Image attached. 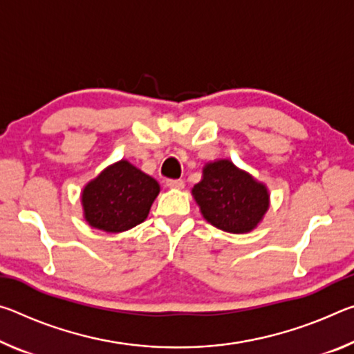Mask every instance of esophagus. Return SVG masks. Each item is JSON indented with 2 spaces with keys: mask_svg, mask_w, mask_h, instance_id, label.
I'll return each instance as SVG.
<instances>
[{
  "mask_svg": "<svg viewBox=\"0 0 354 354\" xmlns=\"http://www.w3.org/2000/svg\"><path fill=\"white\" fill-rule=\"evenodd\" d=\"M165 185L170 189H183L184 187V181L183 179H167Z\"/></svg>",
  "mask_w": 354,
  "mask_h": 354,
  "instance_id": "obj_1",
  "label": "esophagus"
}]
</instances>
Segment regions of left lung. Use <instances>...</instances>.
Listing matches in <instances>:
<instances>
[{
  "mask_svg": "<svg viewBox=\"0 0 354 354\" xmlns=\"http://www.w3.org/2000/svg\"><path fill=\"white\" fill-rule=\"evenodd\" d=\"M192 195L209 223L232 234L253 231L270 205L266 185L227 159L206 164Z\"/></svg>",
  "mask_w": 354,
  "mask_h": 354,
  "instance_id": "left-lung-1",
  "label": "left lung"
}]
</instances>
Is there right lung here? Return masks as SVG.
<instances>
[{
	"mask_svg": "<svg viewBox=\"0 0 354 354\" xmlns=\"http://www.w3.org/2000/svg\"><path fill=\"white\" fill-rule=\"evenodd\" d=\"M159 190L154 178L122 159L84 187V218L106 232L128 231L148 217Z\"/></svg>",
	"mask_w": 354,
	"mask_h": 354,
	"instance_id": "obj_1",
	"label": "right lung"
}]
</instances>
